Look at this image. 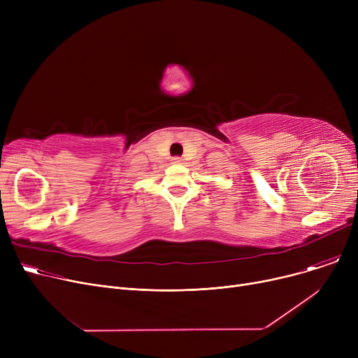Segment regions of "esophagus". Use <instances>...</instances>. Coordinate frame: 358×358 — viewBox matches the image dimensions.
<instances>
[{"label":"esophagus","mask_w":358,"mask_h":358,"mask_svg":"<svg viewBox=\"0 0 358 358\" xmlns=\"http://www.w3.org/2000/svg\"><path fill=\"white\" fill-rule=\"evenodd\" d=\"M173 162H174V164H181L182 159H181L180 157H174V158H173Z\"/></svg>","instance_id":"34e87169"}]
</instances>
